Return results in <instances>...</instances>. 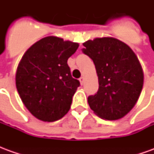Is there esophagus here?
<instances>
[{
    "label": "esophagus",
    "mask_w": 154,
    "mask_h": 154,
    "mask_svg": "<svg viewBox=\"0 0 154 154\" xmlns=\"http://www.w3.org/2000/svg\"><path fill=\"white\" fill-rule=\"evenodd\" d=\"M84 80H85V78H84V77H81L80 78H79V81H80V82H81V84H82V85H83Z\"/></svg>",
    "instance_id": "34e87169"
}]
</instances>
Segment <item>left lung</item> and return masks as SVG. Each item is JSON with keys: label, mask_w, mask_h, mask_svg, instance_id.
<instances>
[{"label": "left lung", "mask_w": 154, "mask_h": 154, "mask_svg": "<svg viewBox=\"0 0 154 154\" xmlns=\"http://www.w3.org/2000/svg\"><path fill=\"white\" fill-rule=\"evenodd\" d=\"M82 53L92 59L99 88L88 97L91 110L101 119L116 120L129 113L139 99L143 73L138 57L122 41L97 38L83 44Z\"/></svg>", "instance_id": "8db88e82"}]
</instances>
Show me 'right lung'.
I'll list each match as a JSON object with an SVG mask.
<instances>
[{
	"instance_id": "1",
	"label": "right lung",
	"mask_w": 154,
	"mask_h": 154,
	"mask_svg": "<svg viewBox=\"0 0 154 154\" xmlns=\"http://www.w3.org/2000/svg\"><path fill=\"white\" fill-rule=\"evenodd\" d=\"M79 44L48 36L33 44L19 63L15 84L25 107L37 119L53 122L70 110L80 82L72 77L67 59Z\"/></svg>"
}]
</instances>
